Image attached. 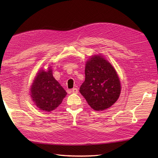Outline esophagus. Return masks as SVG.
Instances as JSON below:
<instances>
[{
    "mask_svg": "<svg viewBox=\"0 0 158 158\" xmlns=\"http://www.w3.org/2000/svg\"><path fill=\"white\" fill-rule=\"evenodd\" d=\"M72 92H73V93H74V94H77L78 92V88H73V89H72Z\"/></svg>",
    "mask_w": 158,
    "mask_h": 158,
    "instance_id": "esophagus-1",
    "label": "esophagus"
}]
</instances>
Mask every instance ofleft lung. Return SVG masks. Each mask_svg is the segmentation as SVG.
<instances>
[{"instance_id":"obj_1","label":"left lung","mask_w":158,"mask_h":158,"mask_svg":"<svg viewBox=\"0 0 158 158\" xmlns=\"http://www.w3.org/2000/svg\"><path fill=\"white\" fill-rule=\"evenodd\" d=\"M121 89L116 70L103 56H93L86 61L85 80L80 92L92 109L100 111L109 108L117 101Z\"/></svg>"}]
</instances>
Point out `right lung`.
Masks as SVG:
<instances>
[{
	"label": "right lung",
	"instance_id": "obj_1",
	"mask_svg": "<svg viewBox=\"0 0 158 158\" xmlns=\"http://www.w3.org/2000/svg\"><path fill=\"white\" fill-rule=\"evenodd\" d=\"M67 92L53 78L51 68L40 70L31 87V97L35 105L45 111L56 109L62 102Z\"/></svg>",
	"mask_w": 158,
	"mask_h": 158
}]
</instances>
